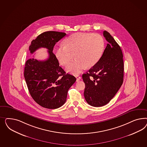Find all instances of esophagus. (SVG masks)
<instances>
[{"label": "esophagus", "mask_w": 147, "mask_h": 147, "mask_svg": "<svg viewBox=\"0 0 147 147\" xmlns=\"http://www.w3.org/2000/svg\"><path fill=\"white\" fill-rule=\"evenodd\" d=\"M76 81H79V80H81V78L80 77V76H76Z\"/></svg>", "instance_id": "34e87169"}]
</instances>
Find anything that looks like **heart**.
Here are the masks:
<instances>
[{
	"label": "heart",
	"mask_w": 147,
	"mask_h": 147,
	"mask_svg": "<svg viewBox=\"0 0 147 147\" xmlns=\"http://www.w3.org/2000/svg\"><path fill=\"white\" fill-rule=\"evenodd\" d=\"M65 44L55 50V57L61 65L66 66L74 55L76 60L67 66L66 70L75 74L81 73L86 67L90 68L96 65L105 49L104 39L97 33H74L65 40Z\"/></svg>",
	"instance_id": "heart-1"
}]
</instances>
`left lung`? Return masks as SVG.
Listing matches in <instances>:
<instances>
[{
	"instance_id": "left-lung-1",
	"label": "left lung",
	"mask_w": 147,
	"mask_h": 147,
	"mask_svg": "<svg viewBox=\"0 0 147 147\" xmlns=\"http://www.w3.org/2000/svg\"><path fill=\"white\" fill-rule=\"evenodd\" d=\"M103 34L108 42L99 61L82 75L84 96L89 105L101 107L111 100L123 81L124 64L120 46L109 32Z\"/></svg>"
}]
</instances>
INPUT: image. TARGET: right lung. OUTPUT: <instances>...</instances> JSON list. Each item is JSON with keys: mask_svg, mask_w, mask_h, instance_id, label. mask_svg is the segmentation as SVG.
<instances>
[{"mask_svg": "<svg viewBox=\"0 0 147 147\" xmlns=\"http://www.w3.org/2000/svg\"><path fill=\"white\" fill-rule=\"evenodd\" d=\"M66 34L47 31L32 41L29 47L33 53L40 48H46L49 54L47 60L29 59L25 63L24 77L32 98L38 104L48 109L61 107L67 98L68 89L76 81L74 76L66 73L53 53L54 46Z\"/></svg>", "mask_w": 147, "mask_h": 147, "instance_id": "right-lung-1", "label": "right lung"}]
</instances>
